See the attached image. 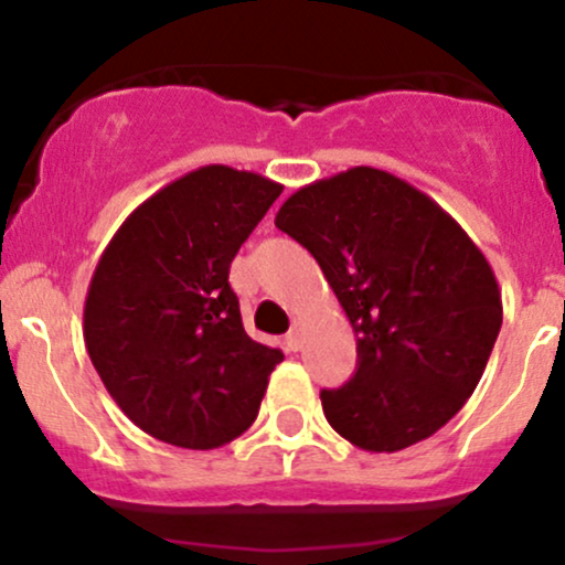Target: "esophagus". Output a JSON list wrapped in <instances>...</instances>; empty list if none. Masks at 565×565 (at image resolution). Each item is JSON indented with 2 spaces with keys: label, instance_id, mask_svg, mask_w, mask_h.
I'll use <instances>...</instances> for the list:
<instances>
[{
  "label": "esophagus",
  "instance_id": "obj_1",
  "mask_svg": "<svg viewBox=\"0 0 565 565\" xmlns=\"http://www.w3.org/2000/svg\"><path fill=\"white\" fill-rule=\"evenodd\" d=\"M287 348L289 350H300L302 348V321L291 323V329L287 334Z\"/></svg>",
  "mask_w": 565,
  "mask_h": 565
}]
</instances>
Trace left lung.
Instances as JSON below:
<instances>
[{
  "instance_id": "obj_1",
  "label": "left lung",
  "mask_w": 565,
  "mask_h": 565,
  "mask_svg": "<svg viewBox=\"0 0 565 565\" xmlns=\"http://www.w3.org/2000/svg\"><path fill=\"white\" fill-rule=\"evenodd\" d=\"M276 228L316 257L355 332V374L321 391L329 425L364 451L430 438L476 391L502 327L483 252L430 196L374 167L291 193Z\"/></svg>"
}]
</instances>
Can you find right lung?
<instances>
[{
  "label": "right lung",
  "mask_w": 565,
  "mask_h": 565,
  "mask_svg": "<svg viewBox=\"0 0 565 565\" xmlns=\"http://www.w3.org/2000/svg\"><path fill=\"white\" fill-rule=\"evenodd\" d=\"M281 191L257 172L199 167L142 201L97 260L84 345L148 436L206 451L255 423L284 353L244 332L228 270Z\"/></svg>",
  "instance_id": "obj_1"
}]
</instances>
